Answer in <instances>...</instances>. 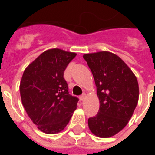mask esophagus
Here are the masks:
<instances>
[{
	"instance_id": "esophagus-1",
	"label": "esophagus",
	"mask_w": 155,
	"mask_h": 155,
	"mask_svg": "<svg viewBox=\"0 0 155 155\" xmlns=\"http://www.w3.org/2000/svg\"><path fill=\"white\" fill-rule=\"evenodd\" d=\"M85 98H86V94H83L82 95H81V96H80V100H81V101H84V100H85Z\"/></svg>"
}]
</instances>
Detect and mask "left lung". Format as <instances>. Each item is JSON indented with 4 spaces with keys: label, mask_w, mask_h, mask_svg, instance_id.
Here are the masks:
<instances>
[{
    "label": "left lung",
    "mask_w": 155,
    "mask_h": 155,
    "mask_svg": "<svg viewBox=\"0 0 155 155\" xmlns=\"http://www.w3.org/2000/svg\"><path fill=\"white\" fill-rule=\"evenodd\" d=\"M93 74L100 100L98 114L88 120L94 135L114 136L123 130L133 115L139 101L136 76L124 61L109 51L83 55Z\"/></svg>",
    "instance_id": "8db88e82"
}]
</instances>
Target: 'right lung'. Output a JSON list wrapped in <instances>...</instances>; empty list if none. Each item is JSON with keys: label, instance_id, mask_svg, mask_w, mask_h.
Masks as SVG:
<instances>
[{"label": "right lung", "instance_id": "1", "mask_svg": "<svg viewBox=\"0 0 155 155\" xmlns=\"http://www.w3.org/2000/svg\"><path fill=\"white\" fill-rule=\"evenodd\" d=\"M76 53L54 48L44 51L24 71L20 93L26 113L39 130L60 133L71 120L78 98L69 94L64 71Z\"/></svg>", "mask_w": 155, "mask_h": 155}]
</instances>
